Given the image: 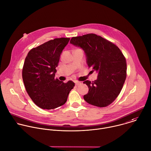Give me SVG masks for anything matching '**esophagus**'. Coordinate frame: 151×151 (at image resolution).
Returning a JSON list of instances; mask_svg holds the SVG:
<instances>
[{
    "label": "esophagus",
    "mask_w": 151,
    "mask_h": 151,
    "mask_svg": "<svg viewBox=\"0 0 151 151\" xmlns=\"http://www.w3.org/2000/svg\"><path fill=\"white\" fill-rule=\"evenodd\" d=\"M75 83V85H76V86H79V85H80L82 84L81 82H79V81H76Z\"/></svg>",
    "instance_id": "34e87169"
}]
</instances>
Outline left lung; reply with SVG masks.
I'll list each match as a JSON object with an SVG mask.
<instances>
[{
    "label": "left lung",
    "mask_w": 151,
    "mask_h": 151,
    "mask_svg": "<svg viewBox=\"0 0 151 151\" xmlns=\"http://www.w3.org/2000/svg\"><path fill=\"white\" fill-rule=\"evenodd\" d=\"M70 42L83 49L92 73H98L96 80L83 82L89 88L84 99L96 107L108 106L119 95L126 78L124 55L113 42L95 34L72 37Z\"/></svg>",
    "instance_id": "1"
}]
</instances>
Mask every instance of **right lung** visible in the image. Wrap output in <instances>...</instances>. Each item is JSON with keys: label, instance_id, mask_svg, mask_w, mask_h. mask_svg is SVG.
<instances>
[{"label": "right lung", "instance_id": "right-lung-1", "mask_svg": "<svg viewBox=\"0 0 151 151\" xmlns=\"http://www.w3.org/2000/svg\"><path fill=\"white\" fill-rule=\"evenodd\" d=\"M69 40V38L50 40L32 48L25 58L24 83L32 101L42 109H55L65 104L75 86L71 81L64 83L55 78L60 55Z\"/></svg>", "mask_w": 151, "mask_h": 151}]
</instances>
